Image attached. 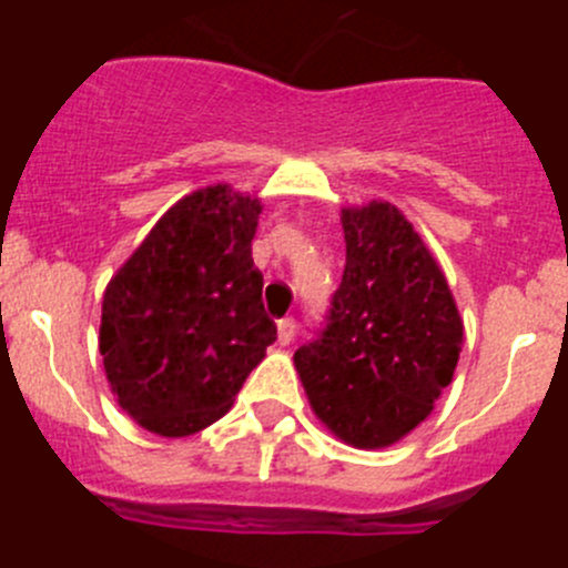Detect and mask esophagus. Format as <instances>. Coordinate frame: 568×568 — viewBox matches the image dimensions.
I'll use <instances>...</instances> for the list:
<instances>
[{"label": "esophagus", "instance_id": "1", "mask_svg": "<svg viewBox=\"0 0 568 568\" xmlns=\"http://www.w3.org/2000/svg\"><path fill=\"white\" fill-rule=\"evenodd\" d=\"M296 335V321L294 318H280L277 321V341L280 346H288Z\"/></svg>", "mask_w": 568, "mask_h": 568}]
</instances>
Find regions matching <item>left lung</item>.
Wrapping results in <instances>:
<instances>
[{
	"instance_id": "1",
	"label": "left lung",
	"mask_w": 568,
	"mask_h": 568,
	"mask_svg": "<svg viewBox=\"0 0 568 568\" xmlns=\"http://www.w3.org/2000/svg\"><path fill=\"white\" fill-rule=\"evenodd\" d=\"M346 268L326 326L296 348L313 412L354 448H387L420 426L454 379L464 324L443 268L385 200L343 209Z\"/></svg>"
}]
</instances>
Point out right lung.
<instances>
[{"label":"right lung","mask_w":568,"mask_h":568,"mask_svg":"<svg viewBox=\"0 0 568 568\" xmlns=\"http://www.w3.org/2000/svg\"><path fill=\"white\" fill-rule=\"evenodd\" d=\"M261 200L227 183L178 200L104 291L99 348L142 428L189 437L233 406L277 341L252 263Z\"/></svg>","instance_id":"add662e5"}]
</instances>
